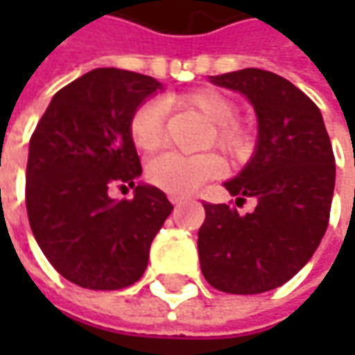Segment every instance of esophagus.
Segmentation results:
<instances>
[{
    "instance_id": "obj_1",
    "label": "esophagus",
    "mask_w": 355,
    "mask_h": 355,
    "mask_svg": "<svg viewBox=\"0 0 355 355\" xmlns=\"http://www.w3.org/2000/svg\"><path fill=\"white\" fill-rule=\"evenodd\" d=\"M170 199H171V203H173V205H180V203H184V201H185L184 198H175V196H170Z\"/></svg>"
}]
</instances>
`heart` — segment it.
Instances as JSON below:
<instances>
[{"mask_svg":"<svg viewBox=\"0 0 355 355\" xmlns=\"http://www.w3.org/2000/svg\"><path fill=\"white\" fill-rule=\"evenodd\" d=\"M180 103L196 108L207 122H211V132L207 136V146H217L221 152L233 159H243L251 154L252 134L237 118V104L227 94L215 89H201L189 92L180 98ZM166 106L157 101H146L130 116L128 134L132 144L144 152L152 154L164 140ZM223 171V162L215 154H162L150 159L146 168V178L150 184L168 191L175 198L191 196L199 185Z\"/></svg>","mask_w":355,"mask_h":355,"instance_id":"1","label":"heart"}]
</instances>
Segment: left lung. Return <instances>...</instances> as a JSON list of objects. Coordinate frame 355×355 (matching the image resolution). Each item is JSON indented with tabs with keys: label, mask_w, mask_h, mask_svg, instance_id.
I'll return each mask as SVG.
<instances>
[{
	"label": "left lung",
	"mask_w": 355,
	"mask_h": 355,
	"mask_svg": "<svg viewBox=\"0 0 355 355\" xmlns=\"http://www.w3.org/2000/svg\"><path fill=\"white\" fill-rule=\"evenodd\" d=\"M211 83L254 106L257 152L225 189L237 207L254 197L257 207L241 216L235 205L203 203L199 265L221 293L261 294L293 279L318 249L330 221L334 152L320 108L284 76L243 69Z\"/></svg>",
	"instance_id": "8db88e82"
}]
</instances>
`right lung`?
I'll list each match as a JSON object with an SVG mask.
<instances>
[{"label": "right lung", "mask_w": 355, "mask_h": 355, "mask_svg": "<svg viewBox=\"0 0 355 355\" xmlns=\"http://www.w3.org/2000/svg\"><path fill=\"white\" fill-rule=\"evenodd\" d=\"M157 89L152 76L94 69L53 96L31 136L29 225L55 270L83 288L118 291L140 280L173 209L154 185H136L132 200L107 196L142 173L128 122Z\"/></svg>", "instance_id": "1"}]
</instances>
